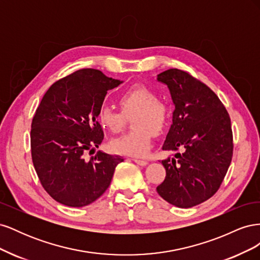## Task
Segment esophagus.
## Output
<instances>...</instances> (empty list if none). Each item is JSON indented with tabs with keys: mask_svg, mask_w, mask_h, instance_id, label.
Masks as SVG:
<instances>
[{
	"mask_svg": "<svg viewBox=\"0 0 260 260\" xmlns=\"http://www.w3.org/2000/svg\"><path fill=\"white\" fill-rule=\"evenodd\" d=\"M133 161H135L138 165H140V166H146V165H147V161L142 160V159H133Z\"/></svg>",
	"mask_w": 260,
	"mask_h": 260,
	"instance_id": "obj_1",
	"label": "esophagus"
}]
</instances>
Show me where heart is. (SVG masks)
I'll return each mask as SVG.
<instances>
[{"label": "heart", "mask_w": 260, "mask_h": 260, "mask_svg": "<svg viewBox=\"0 0 260 260\" xmlns=\"http://www.w3.org/2000/svg\"><path fill=\"white\" fill-rule=\"evenodd\" d=\"M120 112L103 105L96 113V120L104 130L119 133L124 125V117H131L133 130L127 135L113 140L109 146L117 154L133 157L145 156L152 147L155 135L166 128L169 119V108L156 94L144 84H133L122 91L117 99Z\"/></svg>", "instance_id": "1"}]
</instances>
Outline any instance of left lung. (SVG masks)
<instances>
[{
	"label": "left lung",
	"instance_id": "left-lung-1",
	"mask_svg": "<svg viewBox=\"0 0 260 260\" xmlns=\"http://www.w3.org/2000/svg\"><path fill=\"white\" fill-rule=\"evenodd\" d=\"M169 89L175 111L164 151H182L161 160L166 169L157 193L171 205L190 208L221 185L233 154L229 114L206 84L177 68L157 76Z\"/></svg>",
	"mask_w": 260,
	"mask_h": 260
}]
</instances>
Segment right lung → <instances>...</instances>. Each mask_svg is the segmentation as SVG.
I'll use <instances>...</instances> for the list:
<instances>
[{
	"instance_id": "obj_1",
	"label": "right lung",
	"mask_w": 260,
	"mask_h": 260,
	"mask_svg": "<svg viewBox=\"0 0 260 260\" xmlns=\"http://www.w3.org/2000/svg\"><path fill=\"white\" fill-rule=\"evenodd\" d=\"M122 81L85 68L53 83L31 123V156L39 180L52 199L83 207L107 190L121 156L99 151L86 161L84 153L99 147L104 132L96 120L108 90Z\"/></svg>"
}]
</instances>
